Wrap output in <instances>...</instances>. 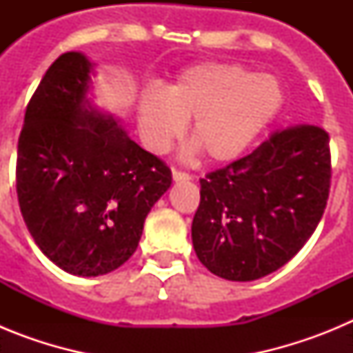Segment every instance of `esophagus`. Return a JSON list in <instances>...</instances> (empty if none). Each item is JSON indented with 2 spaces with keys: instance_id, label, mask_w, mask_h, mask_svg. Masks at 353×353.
<instances>
[{
  "instance_id": "1",
  "label": "esophagus",
  "mask_w": 353,
  "mask_h": 353,
  "mask_svg": "<svg viewBox=\"0 0 353 353\" xmlns=\"http://www.w3.org/2000/svg\"><path fill=\"white\" fill-rule=\"evenodd\" d=\"M192 176L185 171H179V170H173V180L174 182H183V180H191Z\"/></svg>"
}]
</instances>
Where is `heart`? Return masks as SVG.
Returning a JSON list of instances; mask_svg holds the SVG:
<instances>
[{"label":"heart","mask_w":353,"mask_h":353,"mask_svg":"<svg viewBox=\"0 0 353 353\" xmlns=\"http://www.w3.org/2000/svg\"><path fill=\"white\" fill-rule=\"evenodd\" d=\"M285 102L279 79L235 63L187 68L164 92L139 97L143 141L162 154L191 120L189 136L210 161H233L272 123Z\"/></svg>","instance_id":"obj_1"}]
</instances>
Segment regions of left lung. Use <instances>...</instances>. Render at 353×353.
I'll use <instances>...</instances> for the list:
<instances>
[{"instance_id": "left-lung-1", "label": "left lung", "mask_w": 353, "mask_h": 353, "mask_svg": "<svg viewBox=\"0 0 353 353\" xmlns=\"http://www.w3.org/2000/svg\"><path fill=\"white\" fill-rule=\"evenodd\" d=\"M329 134L301 123L208 173L192 219L199 261L228 281H254L288 263L310 240L330 189Z\"/></svg>"}]
</instances>
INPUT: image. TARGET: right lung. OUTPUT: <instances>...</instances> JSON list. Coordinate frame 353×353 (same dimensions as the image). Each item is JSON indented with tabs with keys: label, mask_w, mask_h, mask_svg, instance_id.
<instances>
[{
	"label": "right lung",
	"mask_w": 353,
	"mask_h": 353,
	"mask_svg": "<svg viewBox=\"0 0 353 353\" xmlns=\"http://www.w3.org/2000/svg\"><path fill=\"white\" fill-rule=\"evenodd\" d=\"M92 63L65 52L28 102L15 187L40 251L74 276L118 269L139 244L171 170L86 101Z\"/></svg>",
	"instance_id": "add662e5"
}]
</instances>
